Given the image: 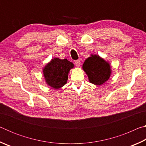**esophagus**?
<instances>
[{
	"label": "esophagus",
	"instance_id": "obj_1",
	"mask_svg": "<svg viewBox=\"0 0 146 146\" xmlns=\"http://www.w3.org/2000/svg\"><path fill=\"white\" fill-rule=\"evenodd\" d=\"M75 65L77 66V67H79L80 65V60H76L75 61Z\"/></svg>",
	"mask_w": 146,
	"mask_h": 146
}]
</instances>
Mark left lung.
I'll return each instance as SVG.
<instances>
[{
	"instance_id": "left-lung-1",
	"label": "left lung",
	"mask_w": 146,
	"mask_h": 146,
	"mask_svg": "<svg viewBox=\"0 0 146 146\" xmlns=\"http://www.w3.org/2000/svg\"><path fill=\"white\" fill-rule=\"evenodd\" d=\"M82 68L93 84L102 85L110 77V64L98 55H91L84 62Z\"/></svg>"
}]
</instances>
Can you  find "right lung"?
<instances>
[{
	"mask_svg": "<svg viewBox=\"0 0 146 146\" xmlns=\"http://www.w3.org/2000/svg\"><path fill=\"white\" fill-rule=\"evenodd\" d=\"M73 67V64L67 59H52L43 70L47 84L55 89L62 87L67 82L69 71Z\"/></svg>",
	"mask_w": 146,
	"mask_h": 146,
	"instance_id": "obj_1",
	"label": "right lung"
}]
</instances>
